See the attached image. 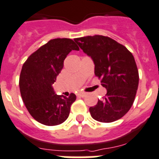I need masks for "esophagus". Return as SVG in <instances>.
Masks as SVG:
<instances>
[{
    "label": "esophagus",
    "mask_w": 159,
    "mask_h": 159,
    "mask_svg": "<svg viewBox=\"0 0 159 159\" xmlns=\"http://www.w3.org/2000/svg\"><path fill=\"white\" fill-rule=\"evenodd\" d=\"M78 97H81V98H84V97L86 96V93H84V92H79L78 93Z\"/></svg>",
    "instance_id": "1"
}]
</instances>
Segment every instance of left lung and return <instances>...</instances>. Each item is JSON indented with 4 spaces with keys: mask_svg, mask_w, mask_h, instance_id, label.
<instances>
[{
    "mask_svg": "<svg viewBox=\"0 0 159 159\" xmlns=\"http://www.w3.org/2000/svg\"><path fill=\"white\" fill-rule=\"evenodd\" d=\"M74 41L94 64V74L107 90L102 100L91 106L93 119L112 122L131 108L139 86V71L132 53L114 40L102 35L76 38Z\"/></svg>",
    "mask_w": 159,
    "mask_h": 159,
    "instance_id": "1",
    "label": "left lung"
}]
</instances>
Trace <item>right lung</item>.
Returning a JSON list of instances; mask_svg holds the SVG:
<instances>
[{
	"label": "right lung",
	"mask_w": 159,
	"mask_h": 159,
	"mask_svg": "<svg viewBox=\"0 0 159 159\" xmlns=\"http://www.w3.org/2000/svg\"><path fill=\"white\" fill-rule=\"evenodd\" d=\"M72 50H79L73 40L57 38L32 53L22 66L19 86L29 113L45 125L62 123L69 117L76 95H57L52 86Z\"/></svg>",
	"instance_id": "add662e5"
}]
</instances>
